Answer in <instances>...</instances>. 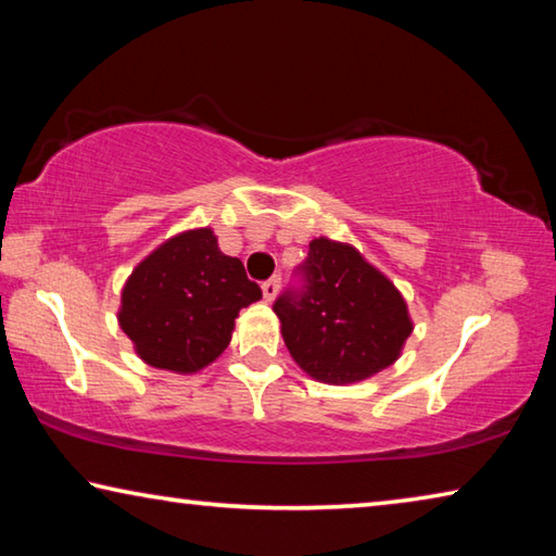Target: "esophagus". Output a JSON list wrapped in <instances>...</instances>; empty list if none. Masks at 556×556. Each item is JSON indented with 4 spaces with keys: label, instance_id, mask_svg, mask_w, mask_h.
<instances>
[{
    "label": "esophagus",
    "instance_id": "34e87169",
    "mask_svg": "<svg viewBox=\"0 0 556 556\" xmlns=\"http://www.w3.org/2000/svg\"><path fill=\"white\" fill-rule=\"evenodd\" d=\"M277 291H279V275L269 277V279L265 281V285H262V294H265V299H267V301H275Z\"/></svg>",
    "mask_w": 556,
    "mask_h": 556
}]
</instances>
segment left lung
Wrapping results in <instances>:
<instances>
[{
  "label": "left lung",
  "instance_id": "8db88e82",
  "mask_svg": "<svg viewBox=\"0 0 556 556\" xmlns=\"http://www.w3.org/2000/svg\"><path fill=\"white\" fill-rule=\"evenodd\" d=\"M299 289L275 301L291 357L318 382L348 384L397 361L412 318L397 287L351 244L318 238L296 269Z\"/></svg>",
  "mask_w": 556,
  "mask_h": 556
}]
</instances>
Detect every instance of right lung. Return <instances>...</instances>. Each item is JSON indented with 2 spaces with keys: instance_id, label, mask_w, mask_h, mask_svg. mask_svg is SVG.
Returning <instances> with one entry per match:
<instances>
[{
  "instance_id": "right-lung-1",
  "label": "right lung",
  "mask_w": 556,
  "mask_h": 556,
  "mask_svg": "<svg viewBox=\"0 0 556 556\" xmlns=\"http://www.w3.org/2000/svg\"><path fill=\"white\" fill-rule=\"evenodd\" d=\"M262 299L211 228L186 230L142 260L122 289L119 326L147 365L199 372L230 343L240 308Z\"/></svg>"
}]
</instances>
